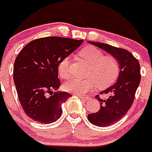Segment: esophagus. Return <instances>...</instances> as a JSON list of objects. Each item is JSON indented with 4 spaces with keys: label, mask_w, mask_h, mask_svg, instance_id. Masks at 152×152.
Masks as SVG:
<instances>
[{
    "label": "esophagus",
    "mask_w": 152,
    "mask_h": 152,
    "mask_svg": "<svg viewBox=\"0 0 152 152\" xmlns=\"http://www.w3.org/2000/svg\"><path fill=\"white\" fill-rule=\"evenodd\" d=\"M79 98H80L82 100L85 101V102H87V101H89L90 99V98L88 97V96H87V97H86V96H79Z\"/></svg>",
    "instance_id": "esophagus-1"
}]
</instances>
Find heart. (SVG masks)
Instances as JSON below:
<instances>
[{
  "label": "heart",
  "mask_w": 152,
  "mask_h": 152,
  "mask_svg": "<svg viewBox=\"0 0 152 152\" xmlns=\"http://www.w3.org/2000/svg\"><path fill=\"white\" fill-rule=\"evenodd\" d=\"M81 57L90 64L86 79H71L64 84V89L74 94H86L96 86L104 88L111 85L118 78L120 72L119 62L113 56H104L103 52L94 46L83 48L79 52ZM70 57H65L59 62L58 72L60 77L68 76Z\"/></svg>",
  "instance_id": "obj_1"
}]
</instances>
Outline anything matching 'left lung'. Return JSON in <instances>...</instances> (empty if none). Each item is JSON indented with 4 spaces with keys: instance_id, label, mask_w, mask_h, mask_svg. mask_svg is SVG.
<instances>
[{
    "instance_id": "1",
    "label": "left lung",
    "mask_w": 152,
    "mask_h": 152,
    "mask_svg": "<svg viewBox=\"0 0 152 152\" xmlns=\"http://www.w3.org/2000/svg\"><path fill=\"white\" fill-rule=\"evenodd\" d=\"M89 43L103 49L118 60L120 72L113 85L100 94L107 95L106 99L96 96L101 102L100 110L87 115L89 121L97 126L104 127L116 123L122 118L132 105L136 90L140 82V67L138 60L127 50L108 44L97 42Z\"/></svg>"
}]
</instances>
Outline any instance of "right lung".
Wrapping results in <instances>:
<instances>
[{
  "mask_svg": "<svg viewBox=\"0 0 152 152\" xmlns=\"http://www.w3.org/2000/svg\"><path fill=\"white\" fill-rule=\"evenodd\" d=\"M82 42V39L47 37L30 42L18 55L14 82L20 104L32 120L50 124L62 115V104L71 95L57 91L58 65Z\"/></svg>",
  "mask_w": 152,
  "mask_h": 152,
  "instance_id": "add662e5",
  "label": "right lung"
}]
</instances>
